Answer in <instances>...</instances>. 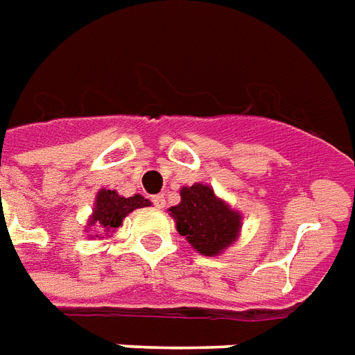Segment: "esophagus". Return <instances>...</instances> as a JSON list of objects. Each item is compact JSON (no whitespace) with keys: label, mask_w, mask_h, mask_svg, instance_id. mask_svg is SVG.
<instances>
[{"label":"esophagus","mask_w":355,"mask_h":355,"mask_svg":"<svg viewBox=\"0 0 355 355\" xmlns=\"http://www.w3.org/2000/svg\"><path fill=\"white\" fill-rule=\"evenodd\" d=\"M152 203H154V207H156V209H164L165 198L162 196V193H157V196H154V198H152Z\"/></svg>","instance_id":"1"}]
</instances>
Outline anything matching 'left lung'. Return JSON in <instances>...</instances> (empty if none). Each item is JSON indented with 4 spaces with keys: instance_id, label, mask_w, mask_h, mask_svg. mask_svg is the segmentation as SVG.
Wrapping results in <instances>:
<instances>
[{
    "instance_id": "1",
    "label": "left lung",
    "mask_w": 355,
    "mask_h": 355,
    "mask_svg": "<svg viewBox=\"0 0 355 355\" xmlns=\"http://www.w3.org/2000/svg\"><path fill=\"white\" fill-rule=\"evenodd\" d=\"M169 214L191 248L211 258L235 244L243 230V214L201 182L180 188V203L171 207Z\"/></svg>"
}]
</instances>
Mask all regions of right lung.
Wrapping results in <instances>:
<instances>
[{
  "label": "right lung",
  "instance_id": "obj_1",
  "mask_svg": "<svg viewBox=\"0 0 355 355\" xmlns=\"http://www.w3.org/2000/svg\"><path fill=\"white\" fill-rule=\"evenodd\" d=\"M143 207H150V201L144 199L143 196H139V193H135L133 198H124L116 190L101 188L96 193L94 209H92L90 218L86 222V231L88 233L94 231L90 239L112 237V233L122 225L124 218L137 209H143Z\"/></svg>",
  "mask_w": 355,
  "mask_h": 355
}]
</instances>
